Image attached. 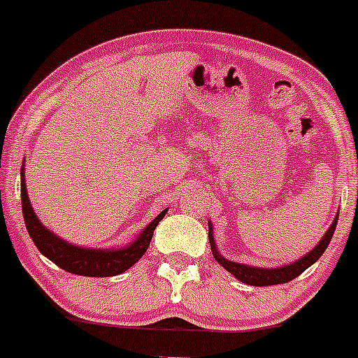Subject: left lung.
<instances>
[{
  "label": "left lung",
  "instance_id": "8db88e82",
  "mask_svg": "<svg viewBox=\"0 0 358 358\" xmlns=\"http://www.w3.org/2000/svg\"><path fill=\"white\" fill-rule=\"evenodd\" d=\"M336 223H338V218H336L333 222V225L329 227V230H327L326 236L322 237V241H320V243L317 244V246L313 248L308 255H305L301 259L291 263V265L280 266V268H256V266L241 265V263L225 259L218 251H216V248H215V239H213V234H211V230H213L211 223H209L208 237H209V243H211V251H213V256H215L216 262H218L223 268L229 270L234 277H237L241 282L249 284V286H258V287L275 286V284L289 282V280L296 279L298 275H301V273L305 272L310 265H313V263H315L317 259L324 255V251H326L327 246H329L331 239H333Z\"/></svg>",
  "mask_w": 358,
  "mask_h": 358
}]
</instances>
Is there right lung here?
<instances>
[{
	"instance_id": "1",
	"label": "right lung",
	"mask_w": 358,
	"mask_h": 358,
	"mask_svg": "<svg viewBox=\"0 0 358 358\" xmlns=\"http://www.w3.org/2000/svg\"><path fill=\"white\" fill-rule=\"evenodd\" d=\"M20 196H22V215L25 227H27L29 236H31L36 248L39 249V252L45 255L48 259H52L55 265H59L66 272L85 277H112L126 272L129 266L135 265L145 255L147 249H149L154 230H156L157 223L164 218L166 211H168V209H164L161 215H157V218H154L147 225V229L140 234L138 239L133 241L129 246L122 249H112V251L83 249L72 246V244L60 239V237L53 236L48 229L43 227L36 213L32 211L27 192H25L24 168L20 169Z\"/></svg>"
}]
</instances>
